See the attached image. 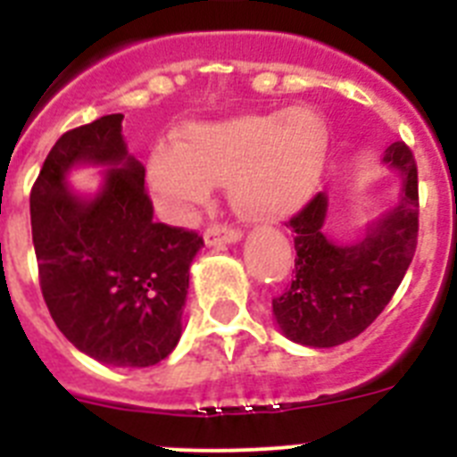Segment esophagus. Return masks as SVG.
Wrapping results in <instances>:
<instances>
[{"mask_svg":"<svg viewBox=\"0 0 457 457\" xmlns=\"http://www.w3.org/2000/svg\"><path fill=\"white\" fill-rule=\"evenodd\" d=\"M242 237V233L233 226H226V224H210L204 233V240L205 245L210 247H215V245H226V242H237Z\"/></svg>","mask_w":457,"mask_h":457,"instance_id":"1","label":"esophagus"}]
</instances>
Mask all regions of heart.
Listing matches in <instances>:
<instances>
[{
	"label": "heart",
	"instance_id": "1",
	"mask_svg": "<svg viewBox=\"0 0 457 457\" xmlns=\"http://www.w3.org/2000/svg\"><path fill=\"white\" fill-rule=\"evenodd\" d=\"M327 157V125L311 107L194 123L155 144L146 183L167 215L183 220L228 180V199L249 221L293 215L316 189Z\"/></svg>",
	"mask_w": 457,
	"mask_h": 457
}]
</instances>
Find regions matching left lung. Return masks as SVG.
<instances>
[{"instance_id": "1", "label": "left lung", "mask_w": 457, "mask_h": 457, "mask_svg": "<svg viewBox=\"0 0 457 457\" xmlns=\"http://www.w3.org/2000/svg\"><path fill=\"white\" fill-rule=\"evenodd\" d=\"M385 162L401 173V204L353 247L322 233L327 196L318 192L288 220L295 240V277L272 300L281 332L311 348H332L359 337L385 311L410 268L419 240L417 160L405 141H394Z\"/></svg>"}]
</instances>
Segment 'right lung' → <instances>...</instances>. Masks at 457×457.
Segmentation results:
<instances>
[{"mask_svg": "<svg viewBox=\"0 0 457 457\" xmlns=\"http://www.w3.org/2000/svg\"><path fill=\"white\" fill-rule=\"evenodd\" d=\"M120 120L100 116L59 137L31 187V237L43 300L63 337L103 364L144 369L179 343L204 237L153 221L144 167L125 151ZM78 162L115 167L91 202L62 183Z\"/></svg>", "mask_w": 457, "mask_h": 457, "instance_id": "1", "label": "right lung"}]
</instances>
